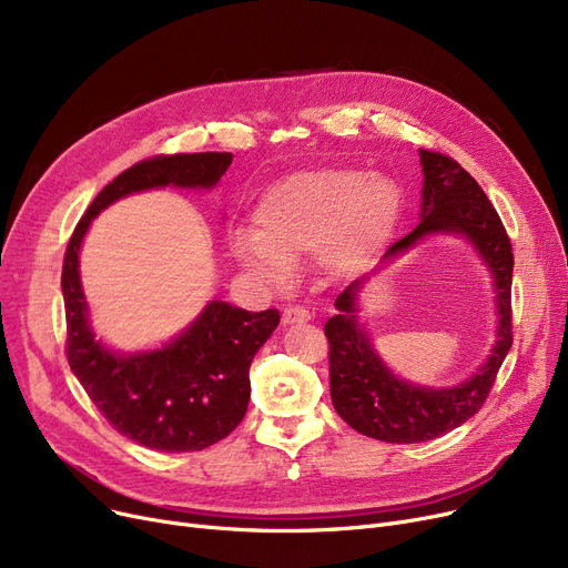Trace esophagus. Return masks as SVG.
Wrapping results in <instances>:
<instances>
[{"label":"esophagus","instance_id":"obj_1","mask_svg":"<svg viewBox=\"0 0 568 568\" xmlns=\"http://www.w3.org/2000/svg\"><path fill=\"white\" fill-rule=\"evenodd\" d=\"M308 320H311V311L300 304H292L283 311V324H304Z\"/></svg>","mask_w":568,"mask_h":568}]
</instances>
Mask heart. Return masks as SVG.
Masks as SVG:
<instances>
[{
	"label": "heart",
	"instance_id": "obj_1",
	"mask_svg": "<svg viewBox=\"0 0 568 568\" xmlns=\"http://www.w3.org/2000/svg\"><path fill=\"white\" fill-rule=\"evenodd\" d=\"M403 214V193L389 176L352 168L290 174L268 186L255 206V230L232 236L236 260L268 283L320 253L334 274L373 262Z\"/></svg>",
	"mask_w": 568,
	"mask_h": 568
}]
</instances>
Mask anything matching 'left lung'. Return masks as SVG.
<instances>
[{"label": "left lung", "mask_w": 568, "mask_h": 568, "mask_svg": "<svg viewBox=\"0 0 568 568\" xmlns=\"http://www.w3.org/2000/svg\"><path fill=\"white\" fill-rule=\"evenodd\" d=\"M419 154L424 165L422 223L389 246L382 262L416 246L426 234H465L493 272L499 324L497 343L481 371L452 389H426L392 375L356 324V294L364 287V281L349 283L336 296L338 315L324 324V336L329 341L334 407L356 433L392 444L426 442L471 419L484 407L504 356L514 343L511 239L493 202L458 161L430 149H419Z\"/></svg>", "instance_id": "obj_1"}]
</instances>
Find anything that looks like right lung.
<instances>
[{"label": "right lung", "mask_w": 568, "mask_h": 568, "mask_svg": "<svg viewBox=\"0 0 568 568\" xmlns=\"http://www.w3.org/2000/svg\"><path fill=\"white\" fill-rule=\"evenodd\" d=\"M230 163L227 152H200L159 154L131 165L89 204L67 246L62 292L69 366L108 424L154 452H202L242 424L251 398L253 356L278 326L281 313H248L212 302L163 349L112 354L89 329L78 251L89 223L114 200L170 184L209 189Z\"/></svg>", "instance_id": "1"}]
</instances>
